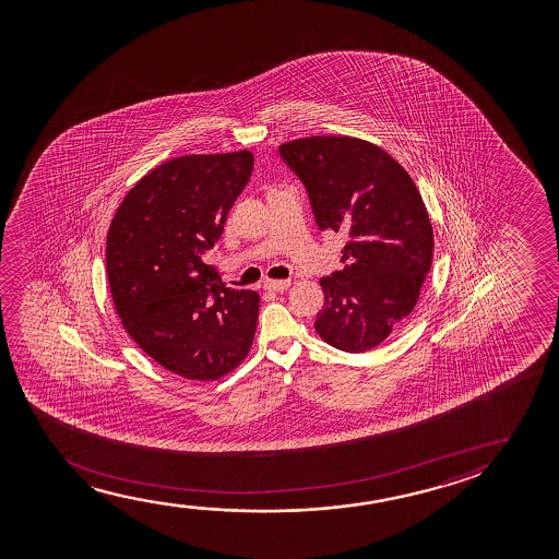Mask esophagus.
Here are the masks:
<instances>
[{
  "label": "esophagus",
  "mask_w": 559,
  "mask_h": 559,
  "mask_svg": "<svg viewBox=\"0 0 559 559\" xmlns=\"http://www.w3.org/2000/svg\"><path fill=\"white\" fill-rule=\"evenodd\" d=\"M288 286H290V281H265L263 283V288L269 292L288 290Z\"/></svg>",
  "instance_id": "obj_1"
}]
</instances>
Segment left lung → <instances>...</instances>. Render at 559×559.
I'll return each mask as SVG.
<instances>
[{
  "label": "left lung",
  "mask_w": 559,
  "mask_h": 559,
  "mask_svg": "<svg viewBox=\"0 0 559 559\" xmlns=\"http://www.w3.org/2000/svg\"><path fill=\"white\" fill-rule=\"evenodd\" d=\"M278 154L306 187L319 229L347 235L345 267L321 278L314 330L336 349L368 352L413 313L431 269L420 192L399 162L360 139H298Z\"/></svg>",
  "instance_id": "obj_1"
}]
</instances>
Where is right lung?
I'll list each match as a JSON object with an SVG mask.
<instances>
[{
  "instance_id": "right-lung-1",
  "label": "right lung",
  "mask_w": 559,
  "mask_h": 559,
  "mask_svg": "<svg viewBox=\"0 0 559 559\" xmlns=\"http://www.w3.org/2000/svg\"><path fill=\"white\" fill-rule=\"evenodd\" d=\"M252 168L248 151L168 160L126 194L108 229V284L123 329L189 380L229 374L252 347L258 292L227 288L202 260Z\"/></svg>"
}]
</instances>
